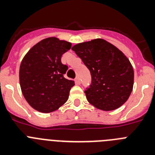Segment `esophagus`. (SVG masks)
I'll return each mask as SVG.
<instances>
[{
	"label": "esophagus",
	"mask_w": 155,
	"mask_h": 155,
	"mask_svg": "<svg viewBox=\"0 0 155 155\" xmlns=\"http://www.w3.org/2000/svg\"><path fill=\"white\" fill-rule=\"evenodd\" d=\"M75 83H76V84H81V80L79 78H75Z\"/></svg>",
	"instance_id": "esophagus-1"
}]
</instances>
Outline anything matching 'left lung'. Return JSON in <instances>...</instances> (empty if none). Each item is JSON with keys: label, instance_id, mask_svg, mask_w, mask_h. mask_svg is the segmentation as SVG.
<instances>
[{"label": "left lung", "instance_id": "left-lung-1", "mask_svg": "<svg viewBox=\"0 0 155 155\" xmlns=\"http://www.w3.org/2000/svg\"><path fill=\"white\" fill-rule=\"evenodd\" d=\"M72 50L89 70L91 84L86 87L87 101L97 109L111 111L124 105L134 86V69L118 48L102 39L75 45Z\"/></svg>", "mask_w": 155, "mask_h": 155}]
</instances>
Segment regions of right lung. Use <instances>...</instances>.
<instances>
[{"label": "right lung", "instance_id": "add662e5", "mask_svg": "<svg viewBox=\"0 0 155 155\" xmlns=\"http://www.w3.org/2000/svg\"><path fill=\"white\" fill-rule=\"evenodd\" d=\"M71 42L55 37L42 39L25 56L19 69L20 86L25 98L41 113H51L68 99L74 82L64 77L68 67L61 57Z\"/></svg>", "mask_w": 155, "mask_h": 155}]
</instances>
